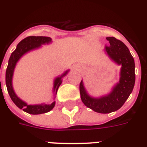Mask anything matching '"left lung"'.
Returning <instances> with one entry per match:
<instances>
[{"label": "left lung", "mask_w": 147, "mask_h": 147, "mask_svg": "<svg viewBox=\"0 0 147 147\" xmlns=\"http://www.w3.org/2000/svg\"><path fill=\"white\" fill-rule=\"evenodd\" d=\"M106 39L110 43L105 47L106 52L114 62L122 65L120 82L111 93L99 98H92L86 93L82 81L79 85L81 98L84 105L101 114H108L120 109L132 92L135 83L134 60L127 46L115 37Z\"/></svg>", "instance_id": "8db88e82"}]
</instances>
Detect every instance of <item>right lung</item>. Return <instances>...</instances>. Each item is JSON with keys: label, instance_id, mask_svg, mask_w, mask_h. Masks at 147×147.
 <instances>
[{"label": "right lung", "instance_id": "1", "mask_svg": "<svg viewBox=\"0 0 147 147\" xmlns=\"http://www.w3.org/2000/svg\"><path fill=\"white\" fill-rule=\"evenodd\" d=\"M51 42V38L47 36H27L18 43L17 49H15L10 55L8 62V65L6 70V85L7 88L8 94L10 95L11 100L13 101L17 107L23 109V111L26 113L31 114H44L53 109L55 106V101H53L51 105H28L26 103L21 100L15 94L12 87V76L13 73V69L15 68L16 63L20 58L24 55V53H27L28 51L40 47L42 44L48 43ZM68 71L65 72L61 77H59L55 80L54 83V92L56 94L58 88L62 83V77L67 74ZM1 80V78H0ZM1 82V81H0ZM1 83V82H0Z\"/></svg>", "mask_w": 147, "mask_h": 147}]
</instances>
